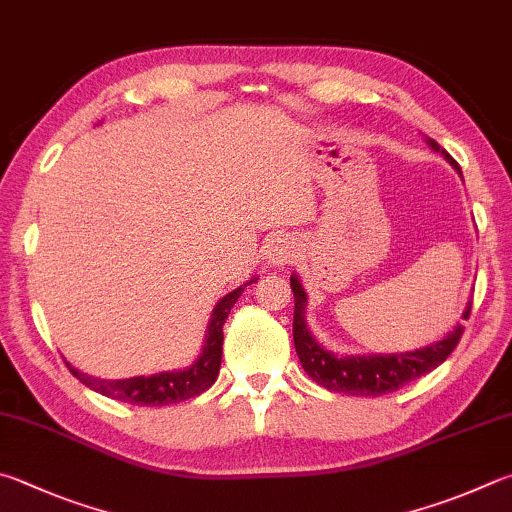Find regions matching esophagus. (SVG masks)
I'll use <instances>...</instances> for the list:
<instances>
[{
  "instance_id": "1",
  "label": "esophagus",
  "mask_w": 512,
  "mask_h": 512,
  "mask_svg": "<svg viewBox=\"0 0 512 512\" xmlns=\"http://www.w3.org/2000/svg\"><path fill=\"white\" fill-rule=\"evenodd\" d=\"M293 255H295V244H293V239H288V237L273 239L271 246H268V250H266L268 262H271L273 266L288 264L293 259Z\"/></svg>"
}]
</instances>
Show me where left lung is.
Listing matches in <instances>:
<instances>
[{"instance_id": "obj_1", "label": "left lung", "mask_w": 512, "mask_h": 512, "mask_svg": "<svg viewBox=\"0 0 512 512\" xmlns=\"http://www.w3.org/2000/svg\"><path fill=\"white\" fill-rule=\"evenodd\" d=\"M432 150L441 152L448 159L457 172L461 174L457 161L443 150L436 141H427ZM291 288L295 297L293 309V340L295 351L300 358L302 367L315 383L331 389V392L351 394V396H383L389 392H396L403 385L412 383V380L430 374L441 362L457 349L459 340L463 336V324H457L452 333H448L443 340L434 342V345L407 353H387V356H333L331 351L322 349L315 338L306 329L304 322V306L306 295L300 280L293 275ZM472 302H468V309L463 311V320L470 318Z\"/></svg>"}]
</instances>
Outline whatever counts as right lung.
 Returning a JSON list of instances; mask_svg holds the SVG:
<instances>
[{"label": "right lung", "mask_w": 512, "mask_h": 512, "mask_svg": "<svg viewBox=\"0 0 512 512\" xmlns=\"http://www.w3.org/2000/svg\"><path fill=\"white\" fill-rule=\"evenodd\" d=\"M253 282V280H250ZM248 282V284H250ZM246 286V284H244ZM244 286L235 288V291L221 297L219 304L212 311V320L208 324V338L203 345V353L192 367L183 371H163V374H154L150 378L138 376L127 380H102L82 374V371L73 369L69 362L67 367L73 376H76L82 385H87L94 392L114 398V401L132 403V405H170L188 401L206 392L208 387L215 385L221 367V345H224V324L228 320V313L239 295L244 293Z\"/></svg>", "instance_id": "1"}]
</instances>
